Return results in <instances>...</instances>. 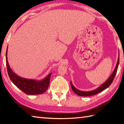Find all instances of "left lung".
I'll use <instances>...</instances> for the list:
<instances>
[{"instance_id": "left-lung-1", "label": "left lung", "mask_w": 124, "mask_h": 124, "mask_svg": "<svg viewBox=\"0 0 124 124\" xmlns=\"http://www.w3.org/2000/svg\"><path fill=\"white\" fill-rule=\"evenodd\" d=\"M119 57L118 58V62H117V64L116 65V67L115 69L114 70V72L112 73V74L111 76H110V78L107 80L106 82H105L103 84L99 87L98 88H97L95 90L92 91H89V92H84V91H81L80 90H78L77 88H76L74 86H73L72 83L71 82V86L72 89L73 91L74 92V93H76L77 95L79 96H91V95H95L97 93H100L103 90H104L105 89H106L108 87L111 85L112 84L113 80H114L115 77L116 75V73L117 71V69H118V64H119Z\"/></svg>"}]
</instances>
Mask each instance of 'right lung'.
<instances>
[{
  "label": "right lung",
  "instance_id": "add662e5",
  "mask_svg": "<svg viewBox=\"0 0 124 124\" xmlns=\"http://www.w3.org/2000/svg\"><path fill=\"white\" fill-rule=\"evenodd\" d=\"M7 49L6 53V62L8 74L10 79L16 86H17L23 92L28 95L41 94L46 91L48 87L52 73H49L44 79L40 81L21 78L15 74L10 68L7 61Z\"/></svg>",
  "mask_w": 124,
  "mask_h": 124
}]
</instances>
